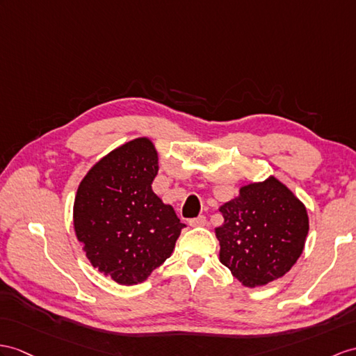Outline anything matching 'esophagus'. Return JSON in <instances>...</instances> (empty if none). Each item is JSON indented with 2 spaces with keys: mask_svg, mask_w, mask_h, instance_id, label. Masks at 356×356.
<instances>
[{
  "mask_svg": "<svg viewBox=\"0 0 356 356\" xmlns=\"http://www.w3.org/2000/svg\"><path fill=\"white\" fill-rule=\"evenodd\" d=\"M188 225H190V227H205L207 218H205V216H197V218L190 219Z\"/></svg>",
  "mask_w": 356,
  "mask_h": 356,
  "instance_id": "obj_1",
  "label": "esophagus"
}]
</instances>
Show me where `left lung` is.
<instances>
[{
	"mask_svg": "<svg viewBox=\"0 0 356 356\" xmlns=\"http://www.w3.org/2000/svg\"><path fill=\"white\" fill-rule=\"evenodd\" d=\"M216 228L220 263L246 287L281 278L298 261L308 236L305 207L275 177L240 188L220 207Z\"/></svg>",
	"mask_w": 356,
	"mask_h": 356,
	"instance_id": "obj_1",
	"label": "left lung"
}]
</instances>
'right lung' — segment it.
Segmentation results:
<instances>
[{"label":"right lung","mask_w":356,"mask_h":356,"mask_svg":"<svg viewBox=\"0 0 356 356\" xmlns=\"http://www.w3.org/2000/svg\"><path fill=\"white\" fill-rule=\"evenodd\" d=\"M159 155L140 137L111 151L83 178L74 204V227L93 267L113 281H145L175 248L181 223L152 192Z\"/></svg>","instance_id":"add662e5"}]
</instances>
